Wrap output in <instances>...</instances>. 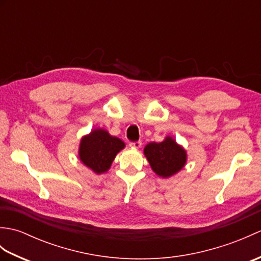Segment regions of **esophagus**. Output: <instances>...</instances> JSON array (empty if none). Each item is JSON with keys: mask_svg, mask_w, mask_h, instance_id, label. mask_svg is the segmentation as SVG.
Instances as JSON below:
<instances>
[{"mask_svg": "<svg viewBox=\"0 0 261 261\" xmlns=\"http://www.w3.org/2000/svg\"><path fill=\"white\" fill-rule=\"evenodd\" d=\"M141 145H142V142H141V141H132V142H130V143H129V146H130V147H132V148H136V149L140 148V147H141Z\"/></svg>", "mask_w": 261, "mask_h": 261, "instance_id": "obj_1", "label": "esophagus"}]
</instances>
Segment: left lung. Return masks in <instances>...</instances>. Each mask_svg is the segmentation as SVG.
Here are the masks:
<instances>
[{"mask_svg": "<svg viewBox=\"0 0 261 261\" xmlns=\"http://www.w3.org/2000/svg\"><path fill=\"white\" fill-rule=\"evenodd\" d=\"M143 152L154 173L165 178L178 173L186 163V151L170 137L163 142L148 143Z\"/></svg>", "mask_w": 261, "mask_h": 261, "instance_id": "8db88e82", "label": "left lung"}]
</instances>
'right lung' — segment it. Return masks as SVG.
Wrapping results in <instances>:
<instances>
[{"label":"right lung","instance_id":"right-lung-1","mask_svg":"<svg viewBox=\"0 0 261 261\" xmlns=\"http://www.w3.org/2000/svg\"><path fill=\"white\" fill-rule=\"evenodd\" d=\"M124 148V142L109 135L103 129L93 130L81 141L80 159L94 173L103 174L111 167L116 153Z\"/></svg>","mask_w":261,"mask_h":261}]
</instances>
